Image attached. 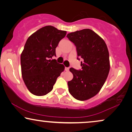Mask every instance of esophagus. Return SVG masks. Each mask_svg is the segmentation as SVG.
I'll return each instance as SVG.
<instances>
[{"label": "esophagus", "mask_w": 132, "mask_h": 132, "mask_svg": "<svg viewBox=\"0 0 132 132\" xmlns=\"http://www.w3.org/2000/svg\"><path fill=\"white\" fill-rule=\"evenodd\" d=\"M65 71H69V68H68V67H65Z\"/></svg>", "instance_id": "esophagus-1"}]
</instances>
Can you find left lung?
Masks as SVG:
<instances>
[{
    "label": "left lung",
    "instance_id": "1",
    "mask_svg": "<svg viewBox=\"0 0 132 132\" xmlns=\"http://www.w3.org/2000/svg\"><path fill=\"white\" fill-rule=\"evenodd\" d=\"M67 37L76 46L77 56L84 59L81 70L70 68L73 78L68 82V91L77 100H88L98 93L109 75L108 47L104 39L89 29L71 32Z\"/></svg>",
    "mask_w": 132,
    "mask_h": 132
}]
</instances>
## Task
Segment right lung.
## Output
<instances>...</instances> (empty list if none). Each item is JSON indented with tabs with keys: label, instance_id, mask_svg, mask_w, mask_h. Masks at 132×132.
Wrapping results in <instances>:
<instances>
[{
	"label": "right lung",
	"instance_id": "obj_1",
	"mask_svg": "<svg viewBox=\"0 0 132 132\" xmlns=\"http://www.w3.org/2000/svg\"><path fill=\"white\" fill-rule=\"evenodd\" d=\"M66 34L65 30L46 26L27 39L20 57L21 75L32 94L42 96L48 94L64 71V65L50 58L56 56V48Z\"/></svg>",
	"mask_w": 132,
	"mask_h": 132
}]
</instances>
